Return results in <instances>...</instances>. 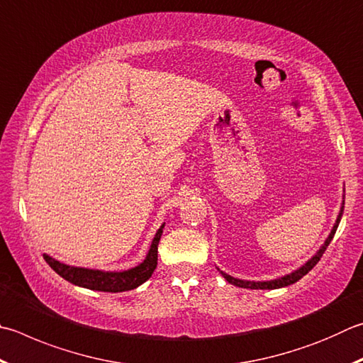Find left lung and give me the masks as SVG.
<instances>
[{
  "label": "left lung",
  "mask_w": 363,
  "mask_h": 363,
  "mask_svg": "<svg viewBox=\"0 0 363 363\" xmlns=\"http://www.w3.org/2000/svg\"><path fill=\"white\" fill-rule=\"evenodd\" d=\"M341 216H342V206H341V211H340V216H338V219H337V223H335V225H333L330 235H328V238L325 240L324 246H322V247L319 249V252L315 254L311 260L306 262L305 265H303L301 268H298V269H296V272H294V273H291V274L284 276V278L273 279V281L254 282V281H242V279H236V278H232V276H230V274H225V273H222V272H220V273H222L223 278H225V279L230 282V284L238 286V287H245V289H279V287L291 286V284H294V282H296L298 279H301L303 276H305V274H308L309 272H311V269L315 267V263H318V262L320 260L322 254L325 252V249L328 247V245H330V241L333 240L335 232H337L338 223H340V220H341Z\"/></svg>",
  "instance_id": "1"
}]
</instances>
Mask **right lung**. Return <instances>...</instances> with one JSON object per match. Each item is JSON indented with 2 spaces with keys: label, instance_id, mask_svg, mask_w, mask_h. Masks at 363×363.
<instances>
[{
  "label": "right lung",
  "instance_id": "1",
  "mask_svg": "<svg viewBox=\"0 0 363 363\" xmlns=\"http://www.w3.org/2000/svg\"><path fill=\"white\" fill-rule=\"evenodd\" d=\"M163 227L164 225H162L159 228V232L155 233V238L152 241V245H150L149 254L146 259H144V262L135 268L127 269V272H100V269L69 267L45 254L44 259L57 274H60L63 279L69 281L71 284L100 292L131 291V289H136L138 286H141L143 282H146L157 268V254H159V241L162 238Z\"/></svg>",
  "mask_w": 363,
  "mask_h": 363
}]
</instances>
